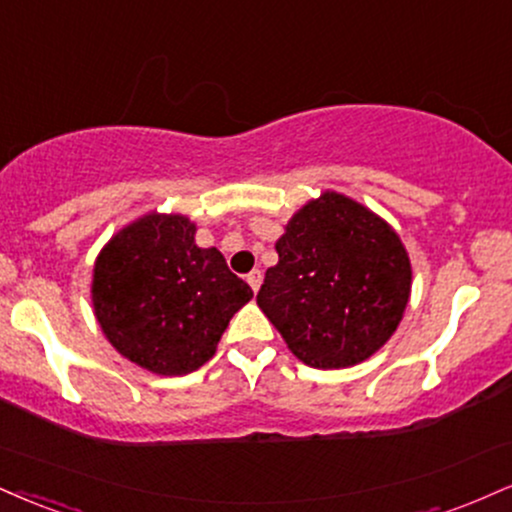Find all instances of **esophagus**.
I'll return each instance as SVG.
<instances>
[{
    "instance_id": "esophagus-1",
    "label": "esophagus",
    "mask_w": 512,
    "mask_h": 512,
    "mask_svg": "<svg viewBox=\"0 0 512 512\" xmlns=\"http://www.w3.org/2000/svg\"><path fill=\"white\" fill-rule=\"evenodd\" d=\"M248 283H250V288L252 291H260V286H262V272L260 269H252V272L248 274Z\"/></svg>"
}]
</instances>
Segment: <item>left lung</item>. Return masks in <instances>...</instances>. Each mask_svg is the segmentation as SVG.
<instances>
[{
    "label": "left lung",
    "mask_w": 512,
    "mask_h": 512,
    "mask_svg": "<svg viewBox=\"0 0 512 512\" xmlns=\"http://www.w3.org/2000/svg\"><path fill=\"white\" fill-rule=\"evenodd\" d=\"M276 252L257 305L305 365L353 367L398 329L410 257L372 209L326 190L293 214Z\"/></svg>",
    "instance_id": "8db88e82"
}]
</instances>
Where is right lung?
<instances>
[{
	"mask_svg": "<svg viewBox=\"0 0 512 512\" xmlns=\"http://www.w3.org/2000/svg\"><path fill=\"white\" fill-rule=\"evenodd\" d=\"M90 293L107 341L164 377L205 365L231 317L252 298L217 248H197L193 221L159 212L123 226L104 245Z\"/></svg>",
	"mask_w": 512,
	"mask_h": 512,
	"instance_id": "right-lung-1",
	"label": "right lung"
}]
</instances>
